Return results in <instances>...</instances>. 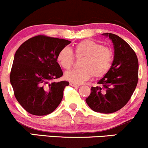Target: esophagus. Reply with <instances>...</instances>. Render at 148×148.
I'll use <instances>...</instances> for the list:
<instances>
[{
  "label": "esophagus",
  "instance_id": "34e87169",
  "mask_svg": "<svg viewBox=\"0 0 148 148\" xmlns=\"http://www.w3.org/2000/svg\"><path fill=\"white\" fill-rule=\"evenodd\" d=\"M69 84H70L71 86H73V87H79V85L76 84H75V83L71 82Z\"/></svg>",
  "mask_w": 148,
  "mask_h": 148
}]
</instances>
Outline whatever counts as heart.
<instances>
[{
  "label": "heart",
  "mask_w": 148,
  "mask_h": 148,
  "mask_svg": "<svg viewBox=\"0 0 148 148\" xmlns=\"http://www.w3.org/2000/svg\"><path fill=\"white\" fill-rule=\"evenodd\" d=\"M76 57H84L80 63L81 68L65 73L64 77L68 81L81 84L90 79L103 77L109 72L113 60V50L93 40L80 42L74 49ZM59 64L65 69L72 68L74 58L72 49L65 47L59 51L57 56Z\"/></svg>",
  "instance_id": "1"
}]
</instances>
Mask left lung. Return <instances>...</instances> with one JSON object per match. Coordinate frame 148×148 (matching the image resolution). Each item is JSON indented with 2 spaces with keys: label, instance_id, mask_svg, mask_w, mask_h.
I'll return each instance as SVG.
<instances>
[{
  "label": "left lung",
  "instance_id": "left-lung-1",
  "mask_svg": "<svg viewBox=\"0 0 148 148\" xmlns=\"http://www.w3.org/2000/svg\"><path fill=\"white\" fill-rule=\"evenodd\" d=\"M114 47V59L109 72L91 88L86 101L92 111L111 113L125 106L133 95L138 80L136 54L123 39L113 33H103Z\"/></svg>",
  "mask_w": 148,
  "mask_h": 148
}]
</instances>
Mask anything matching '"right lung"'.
<instances>
[{
	"mask_svg": "<svg viewBox=\"0 0 148 148\" xmlns=\"http://www.w3.org/2000/svg\"><path fill=\"white\" fill-rule=\"evenodd\" d=\"M70 43L63 39L37 35L23 42L15 53L10 83L18 102L30 114L48 115L60 103L69 82L53 81L63 75L57 56Z\"/></svg>",
	"mask_w": 148,
	"mask_h": 148,
	"instance_id": "add662e5",
	"label": "right lung"
}]
</instances>
